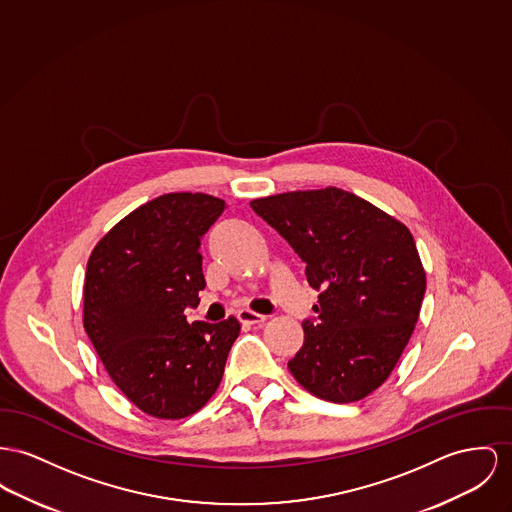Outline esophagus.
<instances>
[{
    "mask_svg": "<svg viewBox=\"0 0 512 512\" xmlns=\"http://www.w3.org/2000/svg\"><path fill=\"white\" fill-rule=\"evenodd\" d=\"M237 316H239V320L242 324H250V326H262V324L268 320V316L258 314V312L250 310V308H242V310H239Z\"/></svg>",
    "mask_w": 512,
    "mask_h": 512,
    "instance_id": "1",
    "label": "esophagus"
}]
</instances>
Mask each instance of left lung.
I'll list each match as a JSON object with an SVG mask.
<instances>
[{
  "label": "left lung",
  "instance_id": "1",
  "mask_svg": "<svg viewBox=\"0 0 512 512\" xmlns=\"http://www.w3.org/2000/svg\"><path fill=\"white\" fill-rule=\"evenodd\" d=\"M307 264L320 291L289 371L312 396L367 398L400 361L425 295V268L408 227L336 186L250 202Z\"/></svg>",
  "mask_w": 512,
  "mask_h": 512
}]
</instances>
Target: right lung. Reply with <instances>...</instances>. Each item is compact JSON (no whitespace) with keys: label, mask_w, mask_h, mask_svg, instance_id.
<instances>
[{"label":"right lung","mask_w":512,"mask_h":512,"mask_svg":"<svg viewBox=\"0 0 512 512\" xmlns=\"http://www.w3.org/2000/svg\"><path fill=\"white\" fill-rule=\"evenodd\" d=\"M225 202L171 192L139 205L93 248L83 287V326L104 369L143 413L182 419L219 388L239 338L235 316L188 324L205 287L200 240Z\"/></svg>","instance_id":"add662e5"}]
</instances>
